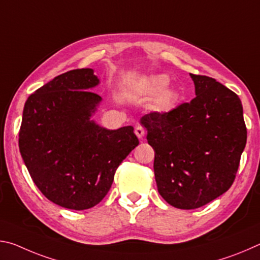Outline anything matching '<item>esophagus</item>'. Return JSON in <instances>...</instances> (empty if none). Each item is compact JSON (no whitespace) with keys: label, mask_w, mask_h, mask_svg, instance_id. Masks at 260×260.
Here are the masks:
<instances>
[{"label":"esophagus","mask_w":260,"mask_h":260,"mask_svg":"<svg viewBox=\"0 0 260 260\" xmlns=\"http://www.w3.org/2000/svg\"><path fill=\"white\" fill-rule=\"evenodd\" d=\"M135 134L136 136H138L139 139H142L144 134H146V131H144V128L142 126H136L135 127Z\"/></svg>","instance_id":"34e87169"}]
</instances>
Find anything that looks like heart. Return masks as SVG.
<instances>
[{
    "label": "heart",
    "instance_id": "1",
    "mask_svg": "<svg viewBox=\"0 0 260 260\" xmlns=\"http://www.w3.org/2000/svg\"><path fill=\"white\" fill-rule=\"evenodd\" d=\"M170 79L166 74H155L148 78L146 90L149 95H157L153 102V109L158 112H167L172 109L178 101L177 91L166 89Z\"/></svg>",
    "mask_w": 260,
    "mask_h": 260
}]
</instances>
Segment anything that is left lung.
Wrapping results in <instances>:
<instances>
[{
	"label": "left lung",
	"mask_w": 260,
	"mask_h": 260,
	"mask_svg": "<svg viewBox=\"0 0 260 260\" xmlns=\"http://www.w3.org/2000/svg\"><path fill=\"white\" fill-rule=\"evenodd\" d=\"M190 78V102L141 118L155 150L158 192L182 210L201 208L231 188L246 143L239 96L213 78Z\"/></svg>",
	"instance_id": "8db88e82"
}]
</instances>
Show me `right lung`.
Segmentation results:
<instances>
[{"mask_svg":"<svg viewBox=\"0 0 260 260\" xmlns=\"http://www.w3.org/2000/svg\"><path fill=\"white\" fill-rule=\"evenodd\" d=\"M93 69L57 76L27 99L19 150L30 178L48 200L87 210L111 188L121 161L139 144L133 126L108 129L93 116L102 98Z\"/></svg>","mask_w":260,"mask_h":260,"instance_id":"right-lung-1","label":"right lung"}]
</instances>
